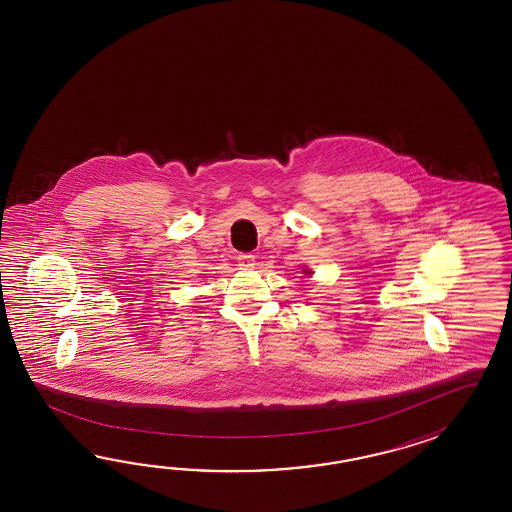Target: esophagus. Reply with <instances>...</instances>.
Masks as SVG:
<instances>
[{
  "instance_id": "34e87169",
  "label": "esophagus",
  "mask_w": 512,
  "mask_h": 512,
  "mask_svg": "<svg viewBox=\"0 0 512 512\" xmlns=\"http://www.w3.org/2000/svg\"><path fill=\"white\" fill-rule=\"evenodd\" d=\"M238 263H240V269H252L256 265V258L254 254H240Z\"/></svg>"
}]
</instances>
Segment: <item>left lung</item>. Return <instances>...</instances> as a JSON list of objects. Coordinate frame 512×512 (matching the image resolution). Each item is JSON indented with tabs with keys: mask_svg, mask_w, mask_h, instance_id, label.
<instances>
[{
	"mask_svg": "<svg viewBox=\"0 0 512 512\" xmlns=\"http://www.w3.org/2000/svg\"><path fill=\"white\" fill-rule=\"evenodd\" d=\"M304 272H305V274H309V271H304Z\"/></svg>",
	"mask_w": 512,
	"mask_h": 512,
	"instance_id": "8db88e82",
	"label": "left lung"
}]
</instances>
